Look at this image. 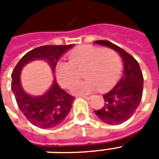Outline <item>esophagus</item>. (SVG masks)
Instances as JSON below:
<instances>
[{
	"label": "esophagus",
	"instance_id": "esophagus-1",
	"mask_svg": "<svg viewBox=\"0 0 159 159\" xmlns=\"http://www.w3.org/2000/svg\"><path fill=\"white\" fill-rule=\"evenodd\" d=\"M82 97H83V98H84L85 100H90V98H91L90 96H86V95H83Z\"/></svg>",
	"mask_w": 159,
	"mask_h": 159
}]
</instances>
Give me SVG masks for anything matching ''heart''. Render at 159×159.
<instances>
[{
    "mask_svg": "<svg viewBox=\"0 0 159 159\" xmlns=\"http://www.w3.org/2000/svg\"><path fill=\"white\" fill-rule=\"evenodd\" d=\"M70 62L60 60L57 64L56 76L60 85L70 89L81 78L83 72L87 79L76 83L73 93L87 94L98 89L106 91L113 86L122 70V59L114 49L86 45L73 50Z\"/></svg>",
    "mask_w": 159,
    "mask_h": 159,
    "instance_id": "b5f03b06",
    "label": "heart"
}]
</instances>
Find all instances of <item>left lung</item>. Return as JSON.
Instances as JSON below:
<instances>
[{"mask_svg": "<svg viewBox=\"0 0 159 159\" xmlns=\"http://www.w3.org/2000/svg\"><path fill=\"white\" fill-rule=\"evenodd\" d=\"M94 43L114 49L123 60L122 78L112 89L104 94L105 105L100 110L94 111V113L109 124L124 123L135 112L142 98L144 78L139 63L133 56L109 41L99 40Z\"/></svg>", "mask_w": 159, "mask_h": 159, "instance_id": "8db88e82", "label": "left lung"}]
</instances>
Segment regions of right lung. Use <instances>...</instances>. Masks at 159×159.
Listing matches in <instances>:
<instances>
[{
  "label": "right lung",
  "mask_w": 159,
  "mask_h": 159,
  "mask_svg": "<svg viewBox=\"0 0 159 159\" xmlns=\"http://www.w3.org/2000/svg\"><path fill=\"white\" fill-rule=\"evenodd\" d=\"M72 46L73 44L38 47L23 56L12 70L11 88L18 107L28 121L35 126L49 129L62 123L71 109L74 96L62 89L56 80L45 94L38 97L30 96L24 91L20 84L21 70L26 64L41 59L48 63L55 72L59 58Z\"/></svg>",
  "instance_id": "right-lung-1"
}]
</instances>
